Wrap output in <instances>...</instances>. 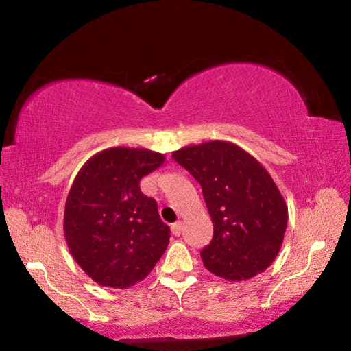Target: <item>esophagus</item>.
<instances>
[{
    "instance_id": "1",
    "label": "esophagus",
    "mask_w": 351,
    "mask_h": 351,
    "mask_svg": "<svg viewBox=\"0 0 351 351\" xmlns=\"http://www.w3.org/2000/svg\"><path fill=\"white\" fill-rule=\"evenodd\" d=\"M181 230H182V224L181 223H175L173 226H171V234H173L175 237H180L181 235Z\"/></svg>"
}]
</instances>
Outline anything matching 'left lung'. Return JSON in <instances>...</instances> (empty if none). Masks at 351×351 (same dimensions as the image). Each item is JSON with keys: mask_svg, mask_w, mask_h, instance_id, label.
I'll return each mask as SVG.
<instances>
[{"mask_svg": "<svg viewBox=\"0 0 351 351\" xmlns=\"http://www.w3.org/2000/svg\"><path fill=\"white\" fill-rule=\"evenodd\" d=\"M203 189L213 239L201 251L212 274L241 282L269 268L280 251L288 206L252 154L229 141H209L171 152Z\"/></svg>", "mask_w": 351, "mask_h": 351, "instance_id": "1", "label": "left lung"}]
</instances>
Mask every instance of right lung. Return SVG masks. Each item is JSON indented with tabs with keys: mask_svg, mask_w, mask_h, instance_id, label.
Instances as JSON below:
<instances>
[{
	"mask_svg": "<svg viewBox=\"0 0 351 351\" xmlns=\"http://www.w3.org/2000/svg\"><path fill=\"white\" fill-rule=\"evenodd\" d=\"M162 153L111 147L79 170L64 204V240L77 265L100 287L127 289L150 274L169 246L158 204L141 192Z\"/></svg>",
	"mask_w": 351,
	"mask_h": 351,
	"instance_id": "add662e5",
	"label": "right lung"
}]
</instances>
